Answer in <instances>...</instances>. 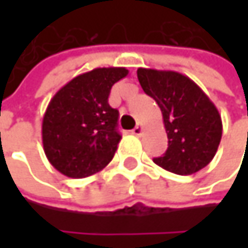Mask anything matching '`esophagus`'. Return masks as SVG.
<instances>
[{
    "instance_id": "obj_1",
    "label": "esophagus",
    "mask_w": 248,
    "mask_h": 248,
    "mask_svg": "<svg viewBox=\"0 0 248 248\" xmlns=\"http://www.w3.org/2000/svg\"><path fill=\"white\" fill-rule=\"evenodd\" d=\"M142 132H143L142 124H136V126H135V129L132 130V133H133L135 136H140V135H142Z\"/></svg>"
}]
</instances>
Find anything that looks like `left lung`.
I'll return each instance as SVG.
<instances>
[{
	"instance_id": "left-lung-1",
	"label": "left lung",
	"mask_w": 248,
	"mask_h": 248,
	"mask_svg": "<svg viewBox=\"0 0 248 248\" xmlns=\"http://www.w3.org/2000/svg\"><path fill=\"white\" fill-rule=\"evenodd\" d=\"M143 92L158 103L168 135V149L154 162L176 173L205 168L217 154L223 122L216 105L189 77L155 69H138Z\"/></svg>"
}]
</instances>
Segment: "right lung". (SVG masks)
<instances>
[{"label":"right lung","mask_w":248,"mask_h":248,"mask_svg":"<svg viewBox=\"0 0 248 248\" xmlns=\"http://www.w3.org/2000/svg\"><path fill=\"white\" fill-rule=\"evenodd\" d=\"M124 67H99L76 76L50 100L43 118V148L48 162L69 178L102 171L122 136L119 112L109 106L112 86L127 76Z\"/></svg>","instance_id":"1"}]
</instances>
